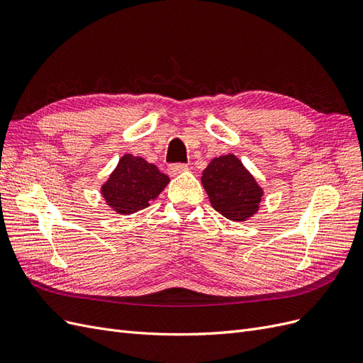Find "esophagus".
<instances>
[{
  "mask_svg": "<svg viewBox=\"0 0 363 363\" xmlns=\"http://www.w3.org/2000/svg\"><path fill=\"white\" fill-rule=\"evenodd\" d=\"M186 169H188V164H186V163H172V164H169L168 172L171 175H177V174H180V172H183Z\"/></svg>",
  "mask_w": 363,
  "mask_h": 363,
  "instance_id": "esophagus-1",
  "label": "esophagus"
}]
</instances>
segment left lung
Instances as JSON below:
<instances>
[{
    "mask_svg": "<svg viewBox=\"0 0 363 363\" xmlns=\"http://www.w3.org/2000/svg\"><path fill=\"white\" fill-rule=\"evenodd\" d=\"M201 183L215 211L230 221H244L257 212L263 192L233 155L219 156L208 163Z\"/></svg>",
    "mask_w": 363,
    "mask_h": 363,
    "instance_id": "obj_1",
    "label": "left lung"
}]
</instances>
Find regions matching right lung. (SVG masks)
I'll use <instances>...</instances> for the list:
<instances>
[{
  "label": "right lung",
  "instance_id": "add662e5",
  "mask_svg": "<svg viewBox=\"0 0 363 363\" xmlns=\"http://www.w3.org/2000/svg\"><path fill=\"white\" fill-rule=\"evenodd\" d=\"M168 182V175L160 172L156 164L125 155L103 184L101 192L115 212L128 215L150 206V201L156 199Z\"/></svg>",
  "mask_w": 363,
  "mask_h": 363
}]
</instances>
